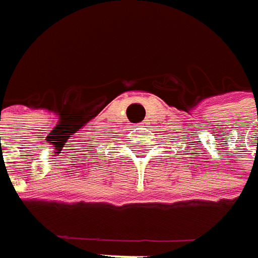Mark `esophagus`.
Here are the masks:
<instances>
[{
    "label": "esophagus",
    "instance_id": "1",
    "mask_svg": "<svg viewBox=\"0 0 258 258\" xmlns=\"http://www.w3.org/2000/svg\"><path fill=\"white\" fill-rule=\"evenodd\" d=\"M138 126H142V123H139V124H138Z\"/></svg>",
    "mask_w": 258,
    "mask_h": 258
}]
</instances>
